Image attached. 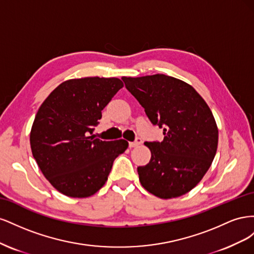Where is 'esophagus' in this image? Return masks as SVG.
Masks as SVG:
<instances>
[{"mask_svg":"<svg viewBox=\"0 0 254 254\" xmlns=\"http://www.w3.org/2000/svg\"><path fill=\"white\" fill-rule=\"evenodd\" d=\"M142 144V140L140 139V137H137V139L134 141V142H130L129 143V147L130 148H133V147H137V146Z\"/></svg>","mask_w":254,"mask_h":254,"instance_id":"obj_1","label":"esophagus"}]
</instances>
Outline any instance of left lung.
I'll return each mask as SVG.
<instances>
[{
  "instance_id": "8db88e82",
  "label": "left lung",
  "mask_w": 254,
  "mask_h": 254,
  "mask_svg": "<svg viewBox=\"0 0 254 254\" xmlns=\"http://www.w3.org/2000/svg\"><path fill=\"white\" fill-rule=\"evenodd\" d=\"M153 125L163 127L162 142H146L149 163L137 167L142 187L162 199L189 193L209 170L218 144V128L200 94L186 81L164 74L122 77Z\"/></svg>"
}]
</instances>
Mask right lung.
Listing matches in <instances>:
<instances>
[{
    "label": "right lung",
    "mask_w": 254,
    "mask_h": 254,
    "mask_svg": "<svg viewBox=\"0 0 254 254\" xmlns=\"http://www.w3.org/2000/svg\"><path fill=\"white\" fill-rule=\"evenodd\" d=\"M117 77H84L60 83L45 98L29 134L30 148L45 178L61 194L87 198L101 190L125 140L94 139L93 127L117 92Z\"/></svg>",
    "instance_id": "right-lung-1"
}]
</instances>
